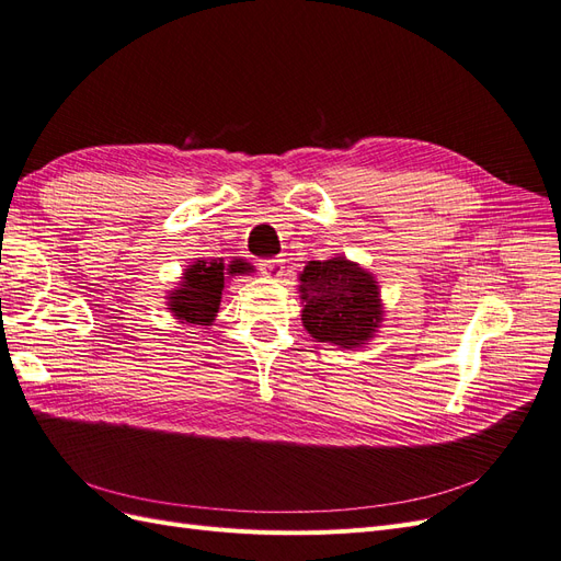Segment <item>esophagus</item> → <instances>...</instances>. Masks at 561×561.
<instances>
[{
  "label": "esophagus",
  "mask_w": 561,
  "mask_h": 561,
  "mask_svg": "<svg viewBox=\"0 0 561 561\" xmlns=\"http://www.w3.org/2000/svg\"><path fill=\"white\" fill-rule=\"evenodd\" d=\"M260 271L268 278H280L285 271V264H283V260H262Z\"/></svg>",
  "instance_id": "1"
}]
</instances>
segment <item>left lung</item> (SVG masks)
Returning <instances> with one entry per match:
<instances>
[{"label":"left lung","mask_w":561,"mask_h":561,"mask_svg":"<svg viewBox=\"0 0 561 561\" xmlns=\"http://www.w3.org/2000/svg\"><path fill=\"white\" fill-rule=\"evenodd\" d=\"M304 328L318 342L353 348L371 336L381 322L379 285L346 257L309 262L299 276Z\"/></svg>","instance_id":"obj_1"}]
</instances>
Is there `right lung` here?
<instances>
[{"label": "right lung", "instance_id": "right-lung-1", "mask_svg": "<svg viewBox=\"0 0 561 561\" xmlns=\"http://www.w3.org/2000/svg\"><path fill=\"white\" fill-rule=\"evenodd\" d=\"M225 271L227 274H245L250 271L248 262L236 260L225 268L222 262H203L198 260L184 271V280L180 290L168 297L171 311L192 325H210L219 309V299L225 290Z\"/></svg>", "mask_w": 561, "mask_h": 561}]
</instances>
